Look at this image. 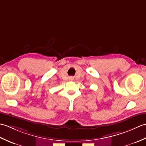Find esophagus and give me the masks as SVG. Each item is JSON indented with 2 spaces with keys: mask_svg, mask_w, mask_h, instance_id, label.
<instances>
[{
  "mask_svg": "<svg viewBox=\"0 0 146 146\" xmlns=\"http://www.w3.org/2000/svg\"><path fill=\"white\" fill-rule=\"evenodd\" d=\"M70 80H71V81H72V80H73V78H72V77H71V78H70Z\"/></svg>",
  "mask_w": 146,
  "mask_h": 146,
  "instance_id": "34e87169",
  "label": "esophagus"
}]
</instances>
